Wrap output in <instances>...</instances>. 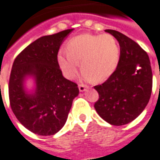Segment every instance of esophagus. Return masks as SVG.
<instances>
[{"instance_id": "esophagus-1", "label": "esophagus", "mask_w": 160, "mask_h": 160, "mask_svg": "<svg viewBox=\"0 0 160 160\" xmlns=\"http://www.w3.org/2000/svg\"><path fill=\"white\" fill-rule=\"evenodd\" d=\"M87 88H88V87H87L86 85H79V90H80V92H84V91H86V89Z\"/></svg>"}]
</instances>
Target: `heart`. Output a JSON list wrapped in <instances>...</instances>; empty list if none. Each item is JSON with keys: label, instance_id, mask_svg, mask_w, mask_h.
<instances>
[{"label": "heart", "instance_id": "heart-1", "mask_svg": "<svg viewBox=\"0 0 160 160\" xmlns=\"http://www.w3.org/2000/svg\"><path fill=\"white\" fill-rule=\"evenodd\" d=\"M66 51L58 52L57 59L63 75L68 80L77 76L80 62L83 80L104 81L117 70L121 55L117 38L108 33L76 36L67 43Z\"/></svg>", "mask_w": 160, "mask_h": 160}]
</instances>
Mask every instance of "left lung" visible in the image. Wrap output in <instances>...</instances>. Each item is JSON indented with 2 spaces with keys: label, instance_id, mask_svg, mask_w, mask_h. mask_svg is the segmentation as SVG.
Instances as JSON below:
<instances>
[{
  "label": "left lung",
  "instance_id": "1",
  "mask_svg": "<svg viewBox=\"0 0 160 160\" xmlns=\"http://www.w3.org/2000/svg\"><path fill=\"white\" fill-rule=\"evenodd\" d=\"M120 45L117 70L104 83L94 87L99 99L94 108L103 120L121 126L135 120L148 104L152 89V72L147 52L119 31L106 30Z\"/></svg>",
  "mask_w": 160,
  "mask_h": 160
}]
</instances>
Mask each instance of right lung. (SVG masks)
I'll return each mask as SVG.
<instances>
[{
	"label": "right lung",
	"instance_id": "1",
	"mask_svg": "<svg viewBox=\"0 0 160 160\" xmlns=\"http://www.w3.org/2000/svg\"><path fill=\"white\" fill-rule=\"evenodd\" d=\"M73 29L37 39L16 58L12 66L8 96L13 113L26 129L40 136H52L65 125L78 85L66 80L58 64V52ZM35 79L36 89L29 94L23 83Z\"/></svg>",
	"mask_w": 160,
	"mask_h": 160
}]
</instances>
